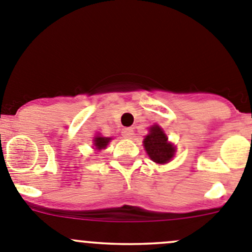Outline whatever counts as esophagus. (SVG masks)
Here are the masks:
<instances>
[{
    "label": "esophagus",
    "instance_id": "34e87169",
    "mask_svg": "<svg viewBox=\"0 0 252 252\" xmlns=\"http://www.w3.org/2000/svg\"><path fill=\"white\" fill-rule=\"evenodd\" d=\"M122 135L126 139H131V136L134 135V129L133 128H124L122 131Z\"/></svg>",
    "mask_w": 252,
    "mask_h": 252
}]
</instances>
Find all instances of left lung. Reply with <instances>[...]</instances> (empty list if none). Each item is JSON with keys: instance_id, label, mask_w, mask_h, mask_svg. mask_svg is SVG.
<instances>
[{"instance_id": "1", "label": "left lung", "mask_w": 252, "mask_h": 252, "mask_svg": "<svg viewBox=\"0 0 252 252\" xmlns=\"http://www.w3.org/2000/svg\"><path fill=\"white\" fill-rule=\"evenodd\" d=\"M167 135L158 126L150 128V134L144 139V146L150 158L156 163H167L174 156L175 149L167 141Z\"/></svg>"}]
</instances>
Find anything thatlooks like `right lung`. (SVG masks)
Segmentation results:
<instances>
[{"instance_id": "obj_1", "label": "right lung", "mask_w": 252, "mask_h": 252, "mask_svg": "<svg viewBox=\"0 0 252 252\" xmlns=\"http://www.w3.org/2000/svg\"><path fill=\"white\" fill-rule=\"evenodd\" d=\"M111 139L110 138H102V136H96L95 140H94V145H95V147L97 150H102L105 149L106 146L108 145V142H110Z\"/></svg>"}]
</instances>
